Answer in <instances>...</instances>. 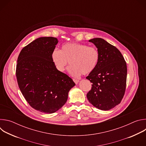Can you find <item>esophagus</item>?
Masks as SVG:
<instances>
[{
  "mask_svg": "<svg viewBox=\"0 0 146 146\" xmlns=\"http://www.w3.org/2000/svg\"><path fill=\"white\" fill-rule=\"evenodd\" d=\"M73 81L75 82L76 84H77L78 83V82H79V80H77V79H75V78H73Z\"/></svg>",
  "mask_w": 146,
  "mask_h": 146,
  "instance_id": "34e87169",
  "label": "esophagus"
}]
</instances>
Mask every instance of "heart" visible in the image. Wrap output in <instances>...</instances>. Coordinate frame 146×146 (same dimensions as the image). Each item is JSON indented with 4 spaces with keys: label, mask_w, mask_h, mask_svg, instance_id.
<instances>
[{
    "label": "heart",
    "mask_w": 146,
    "mask_h": 146,
    "mask_svg": "<svg viewBox=\"0 0 146 146\" xmlns=\"http://www.w3.org/2000/svg\"><path fill=\"white\" fill-rule=\"evenodd\" d=\"M51 57L59 72L65 70L69 61L71 64L68 69L69 73L74 77H78L81 74H90L95 69L99 60L100 53L95 47L69 43L62 45L60 51L54 50Z\"/></svg>",
    "instance_id": "heart-1"
}]
</instances>
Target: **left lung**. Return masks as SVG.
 Masks as SVG:
<instances>
[{"instance_id": "8db88e82", "label": "left lung", "mask_w": 146, "mask_h": 146, "mask_svg": "<svg viewBox=\"0 0 146 146\" xmlns=\"http://www.w3.org/2000/svg\"><path fill=\"white\" fill-rule=\"evenodd\" d=\"M100 53L95 69L86 77L92 83L88 101L102 110H109L120 103L126 89L127 67L121 52L101 38L89 40Z\"/></svg>"}]
</instances>
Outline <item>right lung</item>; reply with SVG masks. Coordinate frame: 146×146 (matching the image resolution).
Listing matches in <instances>:
<instances>
[{"instance_id": "add662e5", "label": "right lung", "mask_w": 146, "mask_h": 146, "mask_svg": "<svg viewBox=\"0 0 146 146\" xmlns=\"http://www.w3.org/2000/svg\"><path fill=\"white\" fill-rule=\"evenodd\" d=\"M58 43L56 38H38L24 47L17 59L18 87L29 105L40 112H56L66 102L75 86L67 74L59 72L51 55Z\"/></svg>"}]
</instances>
